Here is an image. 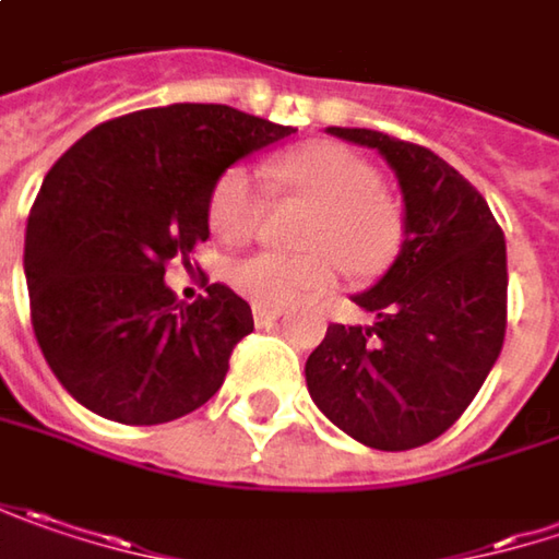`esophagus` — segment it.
Segmentation results:
<instances>
[{
  "instance_id": "esophagus-1",
  "label": "esophagus",
  "mask_w": 559,
  "mask_h": 559,
  "mask_svg": "<svg viewBox=\"0 0 559 559\" xmlns=\"http://www.w3.org/2000/svg\"><path fill=\"white\" fill-rule=\"evenodd\" d=\"M251 314H254V323H258V326H266V323L280 321L283 308H266V305H254V308H251Z\"/></svg>"
}]
</instances>
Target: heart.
<instances>
[{
	"label": "heart",
	"mask_w": 559,
	"mask_h": 559,
	"mask_svg": "<svg viewBox=\"0 0 559 559\" xmlns=\"http://www.w3.org/2000/svg\"><path fill=\"white\" fill-rule=\"evenodd\" d=\"M266 185L308 204L298 241L305 251H258L226 266V280L254 305L283 308L336 283L340 264L355 280H371L393 264L403 245V216L380 188L377 169L336 141H311L276 156ZM266 191L251 169L229 166L207 198L210 229L223 241H248L264 219Z\"/></svg>",
	"instance_id": "heart-1"
}]
</instances>
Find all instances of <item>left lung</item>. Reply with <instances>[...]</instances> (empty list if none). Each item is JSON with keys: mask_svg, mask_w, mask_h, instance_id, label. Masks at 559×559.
I'll list each match as a JSON object with an SVG mask.
<instances>
[{"mask_svg": "<svg viewBox=\"0 0 559 559\" xmlns=\"http://www.w3.org/2000/svg\"><path fill=\"white\" fill-rule=\"evenodd\" d=\"M330 134L374 147L405 198V241L374 289L371 326L330 323L308 355L323 415L374 450L437 440L481 390L507 336V241L488 201L440 156L371 128Z\"/></svg>", "mask_w": 559, "mask_h": 559, "instance_id": "obj_1", "label": "left lung"}]
</instances>
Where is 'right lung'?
<instances>
[{
    "label": "right lung",
    "mask_w": 559,
    "mask_h": 559,
    "mask_svg": "<svg viewBox=\"0 0 559 559\" xmlns=\"http://www.w3.org/2000/svg\"><path fill=\"white\" fill-rule=\"evenodd\" d=\"M219 103H173L91 128L52 163L27 216L31 323L59 383L122 425H163L223 386L254 330L223 283L179 305L163 276L210 236L207 198L223 169L289 138Z\"/></svg>",
    "instance_id": "1"
}]
</instances>
